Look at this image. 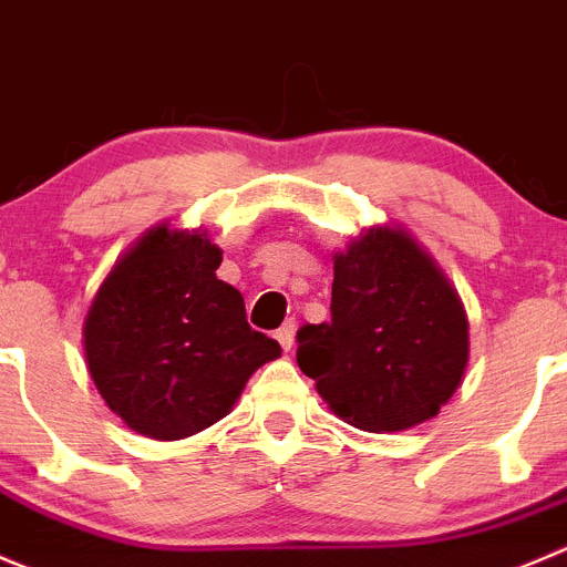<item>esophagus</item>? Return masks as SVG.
Listing matches in <instances>:
<instances>
[{
  "instance_id": "obj_1",
  "label": "esophagus",
  "mask_w": 567,
  "mask_h": 567,
  "mask_svg": "<svg viewBox=\"0 0 567 567\" xmlns=\"http://www.w3.org/2000/svg\"><path fill=\"white\" fill-rule=\"evenodd\" d=\"M277 340H279V346H282L285 351L293 349V340H296V323H293V321H285L282 327L277 329Z\"/></svg>"
}]
</instances>
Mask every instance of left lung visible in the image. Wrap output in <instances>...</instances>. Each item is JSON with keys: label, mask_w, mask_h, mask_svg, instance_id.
<instances>
[{"label": "left lung", "mask_w": 567, "mask_h": 567, "mask_svg": "<svg viewBox=\"0 0 567 567\" xmlns=\"http://www.w3.org/2000/svg\"><path fill=\"white\" fill-rule=\"evenodd\" d=\"M332 318L307 323L296 362L329 410L362 432H401L441 412L468 365V316L423 246L371 227L334 255Z\"/></svg>", "instance_id": "left-lung-1"}]
</instances>
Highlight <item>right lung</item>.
<instances>
[{"label":"right lung","mask_w":567,"mask_h":567,"mask_svg":"<svg viewBox=\"0 0 567 567\" xmlns=\"http://www.w3.org/2000/svg\"><path fill=\"white\" fill-rule=\"evenodd\" d=\"M207 233L150 229L115 260L82 327L99 395L155 441H183L221 421L251 373L282 354L246 321L240 290L221 282Z\"/></svg>","instance_id":"obj_1"}]
</instances>
